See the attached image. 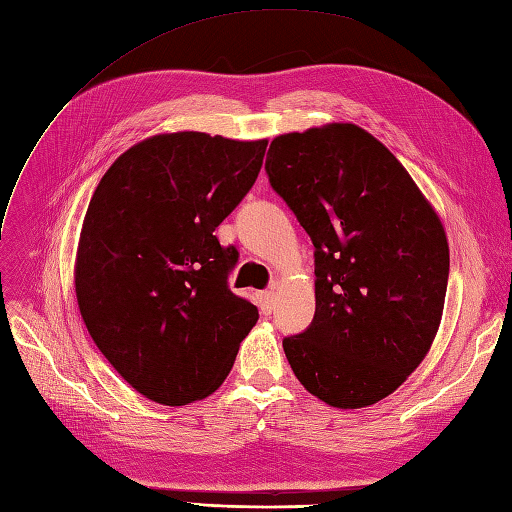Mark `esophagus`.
<instances>
[{
  "label": "esophagus",
  "mask_w": 512,
  "mask_h": 512,
  "mask_svg": "<svg viewBox=\"0 0 512 512\" xmlns=\"http://www.w3.org/2000/svg\"><path fill=\"white\" fill-rule=\"evenodd\" d=\"M256 299H258L260 312L265 314V316H269L273 312V308H275V293H273V290H260V293L256 295Z\"/></svg>",
  "instance_id": "obj_1"
}]
</instances>
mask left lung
Here are the masks:
<instances>
[{"instance_id":"8db88e82","label":"left lung","mask_w":512,"mask_h":512,"mask_svg":"<svg viewBox=\"0 0 512 512\" xmlns=\"http://www.w3.org/2000/svg\"><path fill=\"white\" fill-rule=\"evenodd\" d=\"M265 170L314 245L316 312L282 340L288 364L331 407L375 405L420 366L439 329L444 226L400 161L355 124L275 137Z\"/></svg>"}]
</instances>
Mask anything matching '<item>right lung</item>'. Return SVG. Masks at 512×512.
Here are the masks:
<instances>
[{"label": "right lung", "instance_id": "1", "mask_svg": "<svg viewBox=\"0 0 512 512\" xmlns=\"http://www.w3.org/2000/svg\"><path fill=\"white\" fill-rule=\"evenodd\" d=\"M267 140L148 137L94 189L75 293L99 351L146 398L181 407L224 383L258 308L234 295L237 247L215 228L256 183Z\"/></svg>", "mask_w": 512, "mask_h": 512}]
</instances>
